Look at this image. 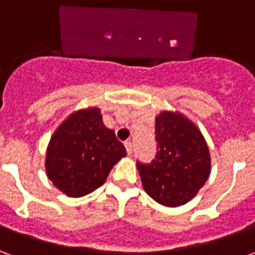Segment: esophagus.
<instances>
[{"instance_id": "34e87169", "label": "esophagus", "mask_w": 255, "mask_h": 255, "mask_svg": "<svg viewBox=\"0 0 255 255\" xmlns=\"http://www.w3.org/2000/svg\"><path fill=\"white\" fill-rule=\"evenodd\" d=\"M124 147L127 150V154H131V153H132V143H131L129 140L124 142Z\"/></svg>"}]
</instances>
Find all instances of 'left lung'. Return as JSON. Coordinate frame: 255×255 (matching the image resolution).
Wrapping results in <instances>:
<instances>
[{
	"instance_id": "obj_1",
	"label": "left lung",
	"mask_w": 255,
	"mask_h": 255,
	"mask_svg": "<svg viewBox=\"0 0 255 255\" xmlns=\"http://www.w3.org/2000/svg\"><path fill=\"white\" fill-rule=\"evenodd\" d=\"M157 153L150 162L136 161L144 191L165 206L188 202L210 173L208 144L194 124L179 113L155 119Z\"/></svg>"
}]
</instances>
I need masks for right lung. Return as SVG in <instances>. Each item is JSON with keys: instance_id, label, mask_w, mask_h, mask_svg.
<instances>
[{"instance_id": "1", "label": "right lung", "mask_w": 255, "mask_h": 255, "mask_svg": "<svg viewBox=\"0 0 255 255\" xmlns=\"http://www.w3.org/2000/svg\"><path fill=\"white\" fill-rule=\"evenodd\" d=\"M126 147L104 126L100 109L79 111L53 135L46 155V173L69 197H83L105 183Z\"/></svg>"}]
</instances>
